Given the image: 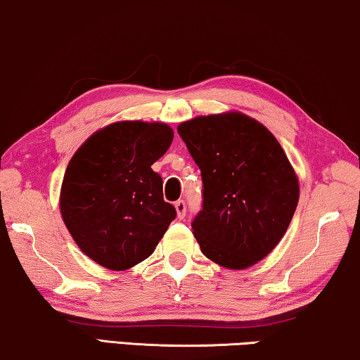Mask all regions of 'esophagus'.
<instances>
[{
    "label": "esophagus",
    "mask_w": 360,
    "mask_h": 360,
    "mask_svg": "<svg viewBox=\"0 0 360 360\" xmlns=\"http://www.w3.org/2000/svg\"><path fill=\"white\" fill-rule=\"evenodd\" d=\"M174 208H176V213H178V218L182 219L186 217V202L184 200H178L174 203Z\"/></svg>",
    "instance_id": "1"
}]
</instances>
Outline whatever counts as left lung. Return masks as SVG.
<instances>
[{
	"label": "left lung",
	"mask_w": 360,
	"mask_h": 360,
	"mask_svg": "<svg viewBox=\"0 0 360 360\" xmlns=\"http://www.w3.org/2000/svg\"><path fill=\"white\" fill-rule=\"evenodd\" d=\"M178 134L202 173V210L192 221L200 250L243 270L276 248L299 202V181L280 142L238 111L181 122Z\"/></svg>",
	"instance_id": "left-lung-1"
}]
</instances>
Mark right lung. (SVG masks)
<instances>
[{
	"mask_svg": "<svg viewBox=\"0 0 360 360\" xmlns=\"http://www.w3.org/2000/svg\"><path fill=\"white\" fill-rule=\"evenodd\" d=\"M165 122L121 121L92 134L64 173L60 210L79 249L121 271L153 254L176 208L152 165L173 142Z\"/></svg>",
	"mask_w": 360,
	"mask_h": 360,
	"instance_id": "right-lung-1",
	"label": "right lung"
}]
</instances>
